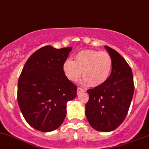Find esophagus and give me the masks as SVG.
Here are the masks:
<instances>
[{"mask_svg": "<svg viewBox=\"0 0 149 149\" xmlns=\"http://www.w3.org/2000/svg\"><path fill=\"white\" fill-rule=\"evenodd\" d=\"M84 91H85V90H84V89H83V88L78 87L77 88V94H79L82 93V92H84Z\"/></svg>", "mask_w": 149, "mask_h": 149, "instance_id": "1", "label": "esophagus"}]
</instances>
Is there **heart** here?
<instances>
[{"label": "heart", "instance_id": "heart-1", "mask_svg": "<svg viewBox=\"0 0 149 149\" xmlns=\"http://www.w3.org/2000/svg\"><path fill=\"white\" fill-rule=\"evenodd\" d=\"M112 58L106 51L87 49L78 52L74 61L68 59L64 62L63 70L70 81H75L81 76L91 87H97L108 79L112 69Z\"/></svg>", "mask_w": 149, "mask_h": 149}]
</instances>
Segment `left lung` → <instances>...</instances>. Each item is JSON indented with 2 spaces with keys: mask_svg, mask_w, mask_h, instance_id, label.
<instances>
[{
  "mask_svg": "<svg viewBox=\"0 0 149 149\" xmlns=\"http://www.w3.org/2000/svg\"><path fill=\"white\" fill-rule=\"evenodd\" d=\"M112 58V69L102 85L87 90L89 100L85 114L89 124L100 132L116 129L125 119L134 92L132 68L118 52L108 46Z\"/></svg>",
  "mask_w": 149,
  "mask_h": 149,
  "instance_id": "1",
  "label": "left lung"
}]
</instances>
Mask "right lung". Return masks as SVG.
I'll return each instance as SVG.
<instances>
[{
    "label": "right lung",
    "instance_id": "add662e5",
    "mask_svg": "<svg viewBox=\"0 0 149 149\" xmlns=\"http://www.w3.org/2000/svg\"><path fill=\"white\" fill-rule=\"evenodd\" d=\"M72 47H41L28 58L17 84V102L28 124L49 132L60 127L67 114V102L77 96V87L63 70Z\"/></svg>",
    "mask_w": 149,
    "mask_h": 149
}]
</instances>
